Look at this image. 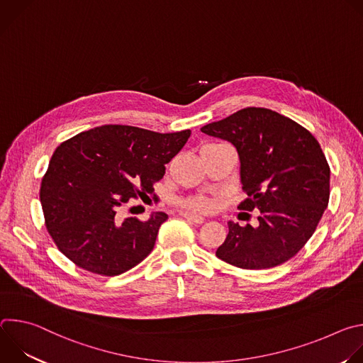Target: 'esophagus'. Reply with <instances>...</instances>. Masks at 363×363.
Listing matches in <instances>:
<instances>
[{
    "label": "esophagus",
    "mask_w": 363,
    "mask_h": 363,
    "mask_svg": "<svg viewBox=\"0 0 363 363\" xmlns=\"http://www.w3.org/2000/svg\"><path fill=\"white\" fill-rule=\"evenodd\" d=\"M181 216H182L184 218H186V220L194 221L195 224H201V223L203 221V217H202V216H198V214H194V213H186V211H184V213H181Z\"/></svg>",
    "instance_id": "esophagus-1"
}]
</instances>
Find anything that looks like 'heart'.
Returning <instances> with one entry per match:
<instances>
[{
	"label": "heart",
	"instance_id": "obj_1",
	"mask_svg": "<svg viewBox=\"0 0 363 363\" xmlns=\"http://www.w3.org/2000/svg\"><path fill=\"white\" fill-rule=\"evenodd\" d=\"M185 206L188 210H194V211H205L208 210L211 206V202L203 198V196H195V198H191L185 202Z\"/></svg>",
	"mask_w": 363,
	"mask_h": 363
}]
</instances>
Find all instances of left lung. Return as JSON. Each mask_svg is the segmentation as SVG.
Returning a JSON list of instances; mask_svg holds the SVG:
<instances>
[{
  "label": "left lung",
  "mask_w": 363,
  "mask_h": 363,
  "mask_svg": "<svg viewBox=\"0 0 363 363\" xmlns=\"http://www.w3.org/2000/svg\"><path fill=\"white\" fill-rule=\"evenodd\" d=\"M231 142L240 157L238 210H258V227L228 221L217 248L223 262L262 270L294 257L313 235L330 195V168L318 139L297 122L264 108H245L201 128Z\"/></svg>",
  "instance_id": "obj_1"
}]
</instances>
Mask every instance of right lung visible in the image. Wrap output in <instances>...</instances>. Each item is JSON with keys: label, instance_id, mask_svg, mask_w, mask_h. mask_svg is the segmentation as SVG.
I'll return each mask as SVG.
<instances>
[{"label": "right lung", "instance_id": "add662e5", "mask_svg": "<svg viewBox=\"0 0 363 363\" xmlns=\"http://www.w3.org/2000/svg\"><path fill=\"white\" fill-rule=\"evenodd\" d=\"M191 130L158 133L105 125L63 142L41 181L45 228L77 267L118 276L153 250L165 213L149 220L122 217L130 198L153 194L165 165L184 147Z\"/></svg>", "mask_w": 363, "mask_h": 363}]
</instances>
